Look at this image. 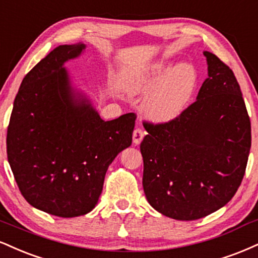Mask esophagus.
I'll return each instance as SVG.
<instances>
[{
    "label": "esophagus",
    "instance_id": "esophagus-1",
    "mask_svg": "<svg viewBox=\"0 0 258 258\" xmlns=\"http://www.w3.org/2000/svg\"><path fill=\"white\" fill-rule=\"evenodd\" d=\"M144 138V132L141 128H136L133 131V144L135 145H139Z\"/></svg>",
    "mask_w": 258,
    "mask_h": 258
}]
</instances>
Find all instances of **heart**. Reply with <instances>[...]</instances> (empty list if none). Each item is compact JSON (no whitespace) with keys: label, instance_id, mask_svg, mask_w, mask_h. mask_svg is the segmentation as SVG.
Returning a JSON list of instances; mask_svg holds the SVG:
<instances>
[{"label":"heart","instance_id":"obj_1","mask_svg":"<svg viewBox=\"0 0 258 258\" xmlns=\"http://www.w3.org/2000/svg\"><path fill=\"white\" fill-rule=\"evenodd\" d=\"M198 73L190 62L172 66L168 61L127 66L117 78L120 90L130 96L145 95L142 110L149 120L167 123L178 119L194 97Z\"/></svg>","mask_w":258,"mask_h":258}]
</instances>
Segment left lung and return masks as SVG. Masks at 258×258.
Returning <instances> with one entry per match:
<instances>
[{"mask_svg":"<svg viewBox=\"0 0 258 258\" xmlns=\"http://www.w3.org/2000/svg\"><path fill=\"white\" fill-rule=\"evenodd\" d=\"M208 78L196 102L178 119L147 123L141 143L143 188L155 210L191 221L209 215L233 198L251 148V123L233 72L203 51Z\"/></svg>","mask_w":258,"mask_h":258,"instance_id":"left-lung-1","label":"left lung"}]
</instances>
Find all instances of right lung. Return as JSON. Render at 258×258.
<instances>
[{"label":"right lung","instance_id":"1","mask_svg":"<svg viewBox=\"0 0 258 258\" xmlns=\"http://www.w3.org/2000/svg\"><path fill=\"white\" fill-rule=\"evenodd\" d=\"M86 45H58L21 82L7 133L8 162L19 190L42 212L76 218L91 212L108 167L132 144L133 113L104 121L64 63Z\"/></svg>","mask_w":258,"mask_h":258}]
</instances>
